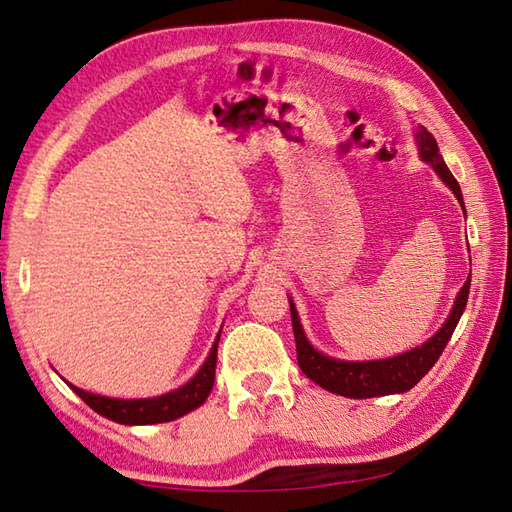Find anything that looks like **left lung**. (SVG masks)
I'll return each instance as SVG.
<instances>
[{
  "label": "left lung",
  "instance_id": "8db88e82",
  "mask_svg": "<svg viewBox=\"0 0 512 512\" xmlns=\"http://www.w3.org/2000/svg\"><path fill=\"white\" fill-rule=\"evenodd\" d=\"M416 145H418V154H421V159L434 167V172L439 174L441 181L454 192V197L459 199L463 208V194H461L459 183L448 170V165H445L443 156L439 154V145H436L434 136L427 132L425 127H421L416 132ZM463 212H466V208H463ZM468 293H470V277L468 282L461 286L457 302H454L448 320H445L443 327L436 331L430 340L423 342V345H418L412 351H405L401 356H394V358L362 360V362L338 360L315 349L311 342L306 340L300 318H297L295 304L291 297H288V304H291L293 333H295L297 365H300L306 378H311L313 383H318L322 389H327L331 394H340L347 398H374V396H387V394H403L407 389H412L418 380H421L427 371L434 367V362L439 360L445 345H448V340L452 338L454 329H457L463 311H466Z\"/></svg>",
  "mask_w": 512,
  "mask_h": 512
}]
</instances>
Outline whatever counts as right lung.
Returning <instances> with one entry per match:
<instances>
[{
    "mask_svg": "<svg viewBox=\"0 0 512 512\" xmlns=\"http://www.w3.org/2000/svg\"><path fill=\"white\" fill-rule=\"evenodd\" d=\"M217 345H219V336L210 349V356L197 371V376L188 380L183 387L174 389V392L156 396V398H136V401H127V398H107L100 394H91L71 383L69 387L91 407V410L109 418V421H116L123 425L167 423L192 410H197L199 405L206 403L208 394L212 392V385H215Z\"/></svg>",
    "mask_w": 512,
    "mask_h": 512,
    "instance_id": "right-lung-1",
    "label": "right lung"
}]
</instances>
